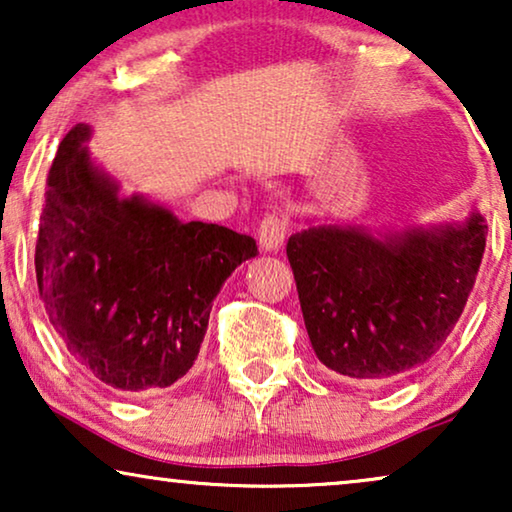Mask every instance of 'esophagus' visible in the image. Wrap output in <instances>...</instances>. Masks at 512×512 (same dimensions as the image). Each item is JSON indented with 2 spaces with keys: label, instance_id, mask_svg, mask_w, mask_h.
Instances as JSON below:
<instances>
[{
  "label": "esophagus",
  "instance_id": "esophagus-1",
  "mask_svg": "<svg viewBox=\"0 0 512 512\" xmlns=\"http://www.w3.org/2000/svg\"><path fill=\"white\" fill-rule=\"evenodd\" d=\"M286 237V219L279 214H265L258 223V244L263 251H277Z\"/></svg>",
  "mask_w": 512,
  "mask_h": 512
}]
</instances>
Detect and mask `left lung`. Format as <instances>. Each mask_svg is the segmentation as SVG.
Masks as SVG:
<instances>
[{
    "instance_id": "1",
    "label": "left lung",
    "mask_w": 512,
    "mask_h": 512,
    "mask_svg": "<svg viewBox=\"0 0 512 512\" xmlns=\"http://www.w3.org/2000/svg\"><path fill=\"white\" fill-rule=\"evenodd\" d=\"M487 226L408 230L377 240L319 226L289 237L300 310L317 359L354 380L410 373L452 333L478 277Z\"/></svg>"
}]
</instances>
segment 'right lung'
Returning a JSON list of instances; mask_svg holds the SVG:
<instances>
[{
  "label": "right lung",
  "mask_w": 512,
  "mask_h": 512,
  "mask_svg": "<svg viewBox=\"0 0 512 512\" xmlns=\"http://www.w3.org/2000/svg\"><path fill=\"white\" fill-rule=\"evenodd\" d=\"M74 125L46 177L34 268L48 321L79 366L125 394L170 387L191 370L212 300L256 240L181 223L142 198L121 200Z\"/></svg>",
  "instance_id": "add662e5"
}]
</instances>
